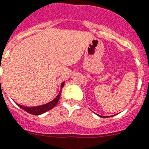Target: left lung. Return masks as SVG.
Segmentation results:
<instances>
[{
	"label": "left lung",
	"mask_w": 149,
	"mask_h": 149,
	"mask_svg": "<svg viewBox=\"0 0 149 149\" xmlns=\"http://www.w3.org/2000/svg\"><path fill=\"white\" fill-rule=\"evenodd\" d=\"M98 116H100V117H102V118H108V116H101V115H98Z\"/></svg>",
	"instance_id": "8db88e82"
}]
</instances>
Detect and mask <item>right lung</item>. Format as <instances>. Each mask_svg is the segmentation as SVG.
Listing matches in <instances>:
<instances>
[{"instance_id":"right-lung-1","label":"right lung","mask_w":149,"mask_h":149,"mask_svg":"<svg viewBox=\"0 0 149 149\" xmlns=\"http://www.w3.org/2000/svg\"><path fill=\"white\" fill-rule=\"evenodd\" d=\"M65 85V82H63L62 84H61V89ZM61 90L60 91L57 97L54 98V100H52V102H48L47 104H43V105H39V106H36V107H25L23 106V105H21V104H17L18 105L19 107L21 108H22L23 110L26 111L27 112L30 113V114H31V115H41L43 113L46 112L47 111L51 110L53 108L56 106V104H58V101L60 99V96H61Z\"/></svg>"}]
</instances>
